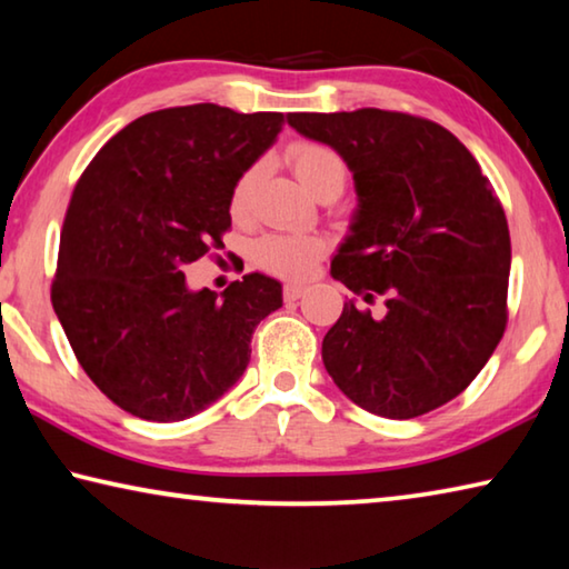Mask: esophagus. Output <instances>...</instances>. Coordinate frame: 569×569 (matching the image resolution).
<instances>
[{
	"mask_svg": "<svg viewBox=\"0 0 569 569\" xmlns=\"http://www.w3.org/2000/svg\"><path fill=\"white\" fill-rule=\"evenodd\" d=\"M306 293V286L303 283H286L283 286V298L286 301H296V298H301Z\"/></svg>",
	"mask_w": 569,
	"mask_h": 569,
	"instance_id": "obj_1",
	"label": "esophagus"
}]
</instances>
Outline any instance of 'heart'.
<instances>
[{"mask_svg": "<svg viewBox=\"0 0 569 569\" xmlns=\"http://www.w3.org/2000/svg\"><path fill=\"white\" fill-rule=\"evenodd\" d=\"M286 156L298 180L319 200L326 196L339 198L346 182H349V162L343 160L339 150L326 146V142L298 140L288 148ZM261 176L263 162H253L233 182V190H230V216L236 220H243L250 213V200H253ZM323 248V240L316 236L268 233L256 240L253 263L266 273L281 278H301L319 263Z\"/></svg>", "mask_w": 569, "mask_h": 569, "instance_id": "1", "label": "heart"}]
</instances>
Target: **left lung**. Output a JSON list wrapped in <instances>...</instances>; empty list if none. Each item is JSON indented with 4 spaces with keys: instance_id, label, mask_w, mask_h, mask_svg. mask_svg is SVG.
Masks as SVG:
<instances>
[{
    "instance_id": "left-lung-1",
    "label": "left lung",
    "mask_w": 569,
    "mask_h": 569,
    "mask_svg": "<svg viewBox=\"0 0 569 569\" xmlns=\"http://www.w3.org/2000/svg\"><path fill=\"white\" fill-rule=\"evenodd\" d=\"M336 148L359 192L331 276L366 303H343L323 366L361 409L413 419L459 397L507 329L512 243L505 208L475 156L447 128L407 112H291Z\"/></svg>"
}]
</instances>
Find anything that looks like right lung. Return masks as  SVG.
<instances>
[{"mask_svg":"<svg viewBox=\"0 0 569 569\" xmlns=\"http://www.w3.org/2000/svg\"><path fill=\"white\" fill-rule=\"evenodd\" d=\"M283 122L210 102L148 112L77 180L52 306L84 373L132 417L208 409L243 377L256 326L281 308V283L263 273L218 296L188 291L182 271L223 248L233 182Z\"/></svg>","mask_w":569,"mask_h":569,"instance_id":"right-lung-1","label":"right lung"}]
</instances>
